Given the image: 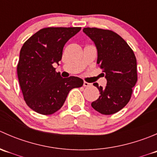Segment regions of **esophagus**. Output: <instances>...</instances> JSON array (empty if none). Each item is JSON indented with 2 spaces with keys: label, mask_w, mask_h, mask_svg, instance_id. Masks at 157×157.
<instances>
[{
  "label": "esophagus",
  "mask_w": 157,
  "mask_h": 157,
  "mask_svg": "<svg viewBox=\"0 0 157 157\" xmlns=\"http://www.w3.org/2000/svg\"><path fill=\"white\" fill-rule=\"evenodd\" d=\"M91 86V83H88V82H86V81L83 82V86H86V87H87V86Z\"/></svg>",
  "instance_id": "obj_1"
}]
</instances>
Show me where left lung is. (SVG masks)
Segmentation results:
<instances>
[{
	"label": "left lung",
	"mask_w": 157,
	"mask_h": 157,
	"mask_svg": "<svg viewBox=\"0 0 157 157\" xmlns=\"http://www.w3.org/2000/svg\"><path fill=\"white\" fill-rule=\"evenodd\" d=\"M83 31L96 45L97 64L107 80L105 88L93 83L100 96L91 105L102 115L115 114L128 103L137 83L135 55L124 39L112 30L87 27Z\"/></svg>",
	"instance_id": "left-lung-1"
}]
</instances>
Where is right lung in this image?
<instances>
[{
	"mask_svg": "<svg viewBox=\"0 0 157 157\" xmlns=\"http://www.w3.org/2000/svg\"><path fill=\"white\" fill-rule=\"evenodd\" d=\"M81 27H47L24 42L17 64V76L26 105L42 115L54 114L64 105L70 90L81 87L77 77L62 78L54 63L62 58L66 42Z\"/></svg>",
	"mask_w": 157,
	"mask_h": 157,
	"instance_id": "add662e5",
	"label": "right lung"
}]
</instances>
